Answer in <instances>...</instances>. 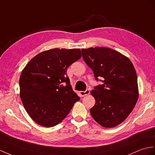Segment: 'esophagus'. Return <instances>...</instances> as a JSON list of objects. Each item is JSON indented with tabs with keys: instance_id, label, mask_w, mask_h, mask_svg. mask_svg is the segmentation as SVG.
Returning a JSON list of instances; mask_svg holds the SVG:
<instances>
[{
	"instance_id": "1",
	"label": "esophagus",
	"mask_w": 155,
	"mask_h": 155,
	"mask_svg": "<svg viewBox=\"0 0 155 155\" xmlns=\"http://www.w3.org/2000/svg\"><path fill=\"white\" fill-rule=\"evenodd\" d=\"M89 93H90L89 89H87V90L85 91H80V95H81V97H84V96H85V95H89Z\"/></svg>"
}]
</instances>
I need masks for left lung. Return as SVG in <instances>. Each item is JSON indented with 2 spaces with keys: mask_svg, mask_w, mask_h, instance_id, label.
<instances>
[{
  "mask_svg": "<svg viewBox=\"0 0 155 155\" xmlns=\"http://www.w3.org/2000/svg\"><path fill=\"white\" fill-rule=\"evenodd\" d=\"M82 56L103 85L95 87L91 94L95 99L90 109L93 118L104 127L123 122L133 110L139 97L137 77L131 60L107 47L82 48Z\"/></svg>",
  "mask_w": 155,
  "mask_h": 155,
  "instance_id": "1",
  "label": "left lung"
}]
</instances>
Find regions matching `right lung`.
<instances>
[{
  "label": "right lung",
  "mask_w": 155,
  "mask_h": 155,
  "mask_svg": "<svg viewBox=\"0 0 155 155\" xmlns=\"http://www.w3.org/2000/svg\"><path fill=\"white\" fill-rule=\"evenodd\" d=\"M81 57L80 48H53L34 56L22 70L21 100L26 112L39 125H57L80 99L71 88L67 68Z\"/></svg>",
  "instance_id": "right-lung-1"
}]
</instances>
